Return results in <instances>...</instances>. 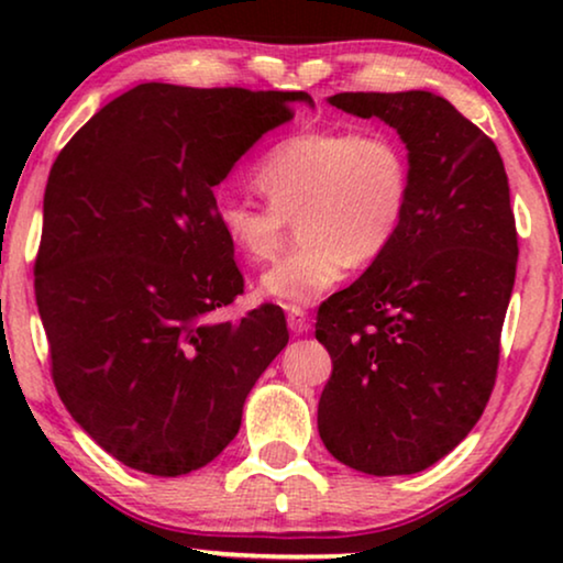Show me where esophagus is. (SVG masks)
Wrapping results in <instances>:
<instances>
[{
  "instance_id": "obj_1",
  "label": "esophagus",
  "mask_w": 563,
  "mask_h": 563,
  "mask_svg": "<svg viewBox=\"0 0 563 563\" xmlns=\"http://www.w3.org/2000/svg\"><path fill=\"white\" fill-rule=\"evenodd\" d=\"M287 322H289V330L291 333H307V328H310V318H307V312L302 307H289L287 310Z\"/></svg>"
}]
</instances>
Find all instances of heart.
<instances>
[{
	"label": "heart",
	"mask_w": 563,
	"mask_h": 563,
	"mask_svg": "<svg viewBox=\"0 0 563 563\" xmlns=\"http://www.w3.org/2000/svg\"><path fill=\"white\" fill-rule=\"evenodd\" d=\"M256 187L268 205L220 197L214 225L249 264L282 251L287 220L302 245L261 276L258 291L305 307L335 287L349 266H368L391 249L410 210L412 174L402 145L382 130H305L261 158Z\"/></svg>",
	"instance_id": "obj_1"
}]
</instances>
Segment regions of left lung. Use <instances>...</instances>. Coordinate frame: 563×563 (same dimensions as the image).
Instances as JSON below:
<instances>
[{
  "label": "left lung",
  "mask_w": 563,
  "mask_h": 563,
  "mask_svg": "<svg viewBox=\"0 0 563 563\" xmlns=\"http://www.w3.org/2000/svg\"><path fill=\"white\" fill-rule=\"evenodd\" d=\"M397 130L410 210L391 249L320 305L314 338L333 358L318 430L341 464L418 474L451 453L495 387L518 233L497 145L433 91L328 99Z\"/></svg>",
  "instance_id": "left-lung-1"
}]
</instances>
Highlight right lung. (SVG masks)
<instances>
[{"label": "right lung", "mask_w": 563, "mask_h": 563, "mask_svg": "<svg viewBox=\"0 0 563 563\" xmlns=\"http://www.w3.org/2000/svg\"><path fill=\"white\" fill-rule=\"evenodd\" d=\"M307 91L137 84L58 153L35 299L71 418L130 468L181 476L233 441L287 345L282 307L218 320L243 295L212 189Z\"/></svg>", "instance_id": "right-lung-1"}]
</instances>
